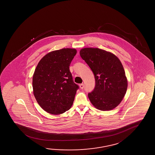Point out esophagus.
Returning a JSON list of instances; mask_svg holds the SVG:
<instances>
[{"instance_id":"obj_1","label":"esophagus","mask_w":155,"mask_h":155,"mask_svg":"<svg viewBox=\"0 0 155 155\" xmlns=\"http://www.w3.org/2000/svg\"><path fill=\"white\" fill-rule=\"evenodd\" d=\"M79 87H80L81 89H83L84 88V84H81L79 85Z\"/></svg>"}]
</instances>
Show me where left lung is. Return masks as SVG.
<instances>
[{
	"instance_id": "8db88e82",
	"label": "left lung",
	"mask_w": 155,
	"mask_h": 155,
	"mask_svg": "<svg viewBox=\"0 0 155 155\" xmlns=\"http://www.w3.org/2000/svg\"><path fill=\"white\" fill-rule=\"evenodd\" d=\"M79 54L95 77V88L88 94L91 103L101 111L116 108L122 101L128 87L127 78L120 59L113 53L99 48H84Z\"/></svg>"
}]
</instances>
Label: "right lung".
Wrapping results in <instances>:
<instances>
[{"mask_svg": "<svg viewBox=\"0 0 155 155\" xmlns=\"http://www.w3.org/2000/svg\"><path fill=\"white\" fill-rule=\"evenodd\" d=\"M77 50L52 51L38 62L33 73V93L38 104L50 114H64L70 109L78 85L73 82L70 64Z\"/></svg>", "mask_w": 155, "mask_h": 155, "instance_id": "obj_1", "label": "right lung"}]
</instances>
